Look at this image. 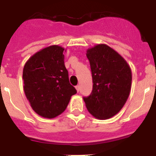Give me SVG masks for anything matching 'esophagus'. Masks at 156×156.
<instances>
[{
    "instance_id": "1",
    "label": "esophagus",
    "mask_w": 156,
    "mask_h": 156,
    "mask_svg": "<svg viewBox=\"0 0 156 156\" xmlns=\"http://www.w3.org/2000/svg\"><path fill=\"white\" fill-rule=\"evenodd\" d=\"M76 91L79 92L80 90V86L79 85H77V86H76Z\"/></svg>"
}]
</instances>
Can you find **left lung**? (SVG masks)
I'll list each match as a JSON object with an SVG mask.
<instances>
[{"instance_id": "obj_1", "label": "left lung", "mask_w": 156, "mask_h": 156, "mask_svg": "<svg viewBox=\"0 0 156 156\" xmlns=\"http://www.w3.org/2000/svg\"><path fill=\"white\" fill-rule=\"evenodd\" d=\"M93 80V90L83 98L88 112L98 119L116 115L130 92L132 73L122 56L108 45L97 44L87 50Z\"/></svg>"}]
</instances>
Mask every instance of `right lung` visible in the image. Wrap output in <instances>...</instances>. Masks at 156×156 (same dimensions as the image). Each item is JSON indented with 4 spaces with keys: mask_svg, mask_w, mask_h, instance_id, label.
Masks as SVG:
<instances>
[{
    "mask_svg": "<svg viewBox=\"0 0 156 156\" xmlns=\"http://www.w3.org/2000/svg\"><path fill=\"white\" fill-rule=\"evenodd\" d=\"M64 50L58 45L43 48L29 58L23 68L25 94L33 110L44 118L52 119L62 113L76 93L69 80Z\"/></svg>",
    "mask_w": 156,
    "mask_h": 156,
    "instance_id": "right-lung-1",
    "label": "right lung"
}]
</instances>
